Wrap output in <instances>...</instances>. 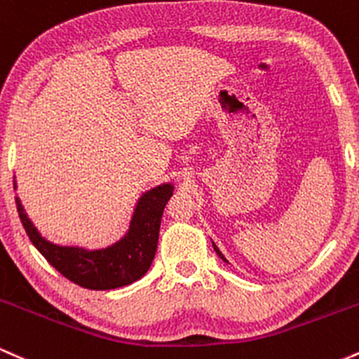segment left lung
I'll use <instances>...</instances> for the list:
<instances>
[{"label": "left lung", "mask_w": 359, "mask_h": 359, "mask_svg": "<svg viewBox=\"0 0 359 359\" xmlns=\"http://www.w3.org/2000/svg\"><path fill=\"white\" fill-rule=\"evenodd\" d=\"M212 246H214V250H216V253H217V255H219V258H222V262H228V259H226V258H224V255H222V253H221V251H219V250H217V246H216V245H214V243H212Z\"/></svg>", "instance_id": "1"}]
</instances>
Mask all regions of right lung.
<instances>
[{"instance_id":"obj_1","label":"right lung","mask_w":359,"mask_h":359,"mask_svg":"<svg viewBox=\"0 0 359 359\" xmlns=\"http://www.w3.org/2000/svg\"><path fill=\"white\" fill-rule=\"evenodd\" d=\"M172 192L174 185L163 184L143 194L125 236L108 248L94 251L47 241L28 219L18 197L15 201L28 238L53 269L79 287L111 290L137 282L150 269L158 243L160 221Z\"/></svg>"}]
</instances>
